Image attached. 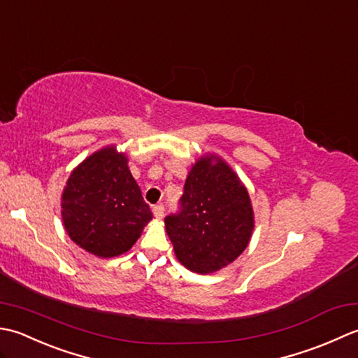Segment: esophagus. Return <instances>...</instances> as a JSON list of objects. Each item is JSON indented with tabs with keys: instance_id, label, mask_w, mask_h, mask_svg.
<instances>
[{
	"instance_id": "esophagus-1",
	"label": "esophagus",
	"mask_w": 358,
	"mask_h": 358,
	"mask_svg": "<svg viewBox=\"0 0 358 358\" xmlns=\"http://www.w3.org/2000/svg\"><path fill=\"white\" fill-rule=\"evenodd\" d=\"M164 213H165V207L162 206V203H159V206L152 207V215H155L157 220H160V217L164 216Z\"/></svg>"
}]
</instances>
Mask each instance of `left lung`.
Instances as JSON below:
<instances>
[{
    "mask_svg": "<svg viewBox=\"0 0 358 358\" xmlns=\"http://www.w3.org/2000/svg\"><path fill=\"white\" fill-rule=\"evenodd\" d=\"M253 227L249 192L236 173L213 155L192 166L179 213L165 217L176 258L201 275L235 261L249 245Z\"/></svg>",
    "mask_w": 358,
    "mask_h": 358,
    "instance_id": "left-lung-1",
    "label": "left lung"
}]
</instances>
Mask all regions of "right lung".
Listing matches in <instances>:
<instances>
[{
  "instance_id": "obj_1",
  "label": "right lung",
  "mask_w": 358,
  "mask_h": 358,
  "mask_svg": "<svg viewBox=\"0 0 358 358\" xmlns=\"http://www.w3.org/2000/svg\"><path fill=\"white\" fill-rule=\"evenodd\" d=\"M62 217L69 238L99 258L128 252L152 213L115 147L86 157L71 173L62 194Z\"/></svg>"
}]
</instances>
